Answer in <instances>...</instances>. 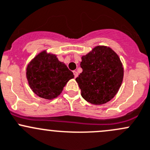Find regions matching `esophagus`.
Here are the masks:
<instances>
[{
	"label": "esophagus",
	"instance_id": "1",
	"mask_svg": "<svg viewBox=\"0 0 150 150\" xmlns=\"http://www.w3.org/2000/svg\"><path fill=\"white\" fill-rule=\"evenodd\" d=\"M73 73H74V75H75V78H77V77L78 76V72H76V71H73Z\"/></svg>",
	"mask_w": 150,
	"mask_h": 150
}]
</instances>
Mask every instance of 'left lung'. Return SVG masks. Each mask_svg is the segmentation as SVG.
I'll list each match as a JSON object with an SVG mask.
<instances>
[{
  "mask_svg": "<svg viewBox=\"0 0 150 150\" xmlns=\"http://www.w3.org/2000/svg\"><path fill=\"white\" fill-rule=\"evenodd\" d=\"M83 72L75 79L81 96L96 105L111 100L118 91L123 78V67L117 54L107 46H96L82 57Z\"/></svg>",
  "mask_w": 150,
  "mask_h": 150,
  "instance_id": "8db88e82",
  "label": "left lung"
}]
</instances>
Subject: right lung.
Returning a JSON list of instances; mask_svg holds the SVG:
<instances>
[{"label":"right lung","instance_id":"right-lung-1","mask_svg":"<svg viewBox=\"0 0 150 150\" xmlns=\"http://www.w3.org/2000/svg\"><path fill=\"white\" fill-rule=\"evenodd\" d=\"M27 78L35 94L46 99L57 97L74 75L57 56L42 51L27 67Z\"/></svg>","mask_w":150,"mask_h":150}]
</instances>
